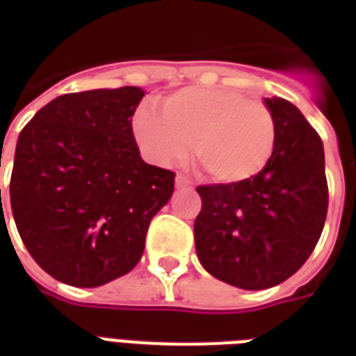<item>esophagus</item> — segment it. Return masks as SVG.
I'll list each match as a JSON object with an SVG mask.
<instances>
[{"instance_id": "1", "label": "esophagus", "mask_w": 356, "mask_h": 356, "mask_svg": "<svg viewBox=\"0 0 356 356\" xmlns=\"http://www.w3.org/2000/svg\"><path fill=\"white\" fill-rule=\"evenodd\" d=\"M175 186H177V188H192V183H190L184 175H177V177H175Z\"/></svg>"}]
</instances>
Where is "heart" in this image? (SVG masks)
<instances>
[{
  "label": "heart",
  "mask_w": 356,
  "mask_h": 356,
  "mask_svg": "<svg viewBox=\"0 0 356 356\" xmlns=\"http://www.w3.org/2000/svg\"><path fill=\"white\" fill-rule=\"evenodd\" d=\"M133 136L151 162L183 159L192 142L194 162L220 184L253 179L275 147V122L264 103L231 88L188 86L162 97L159 111H134Z\"/></svg>",
  "instance_id": "obj_1"
}]
</instances>
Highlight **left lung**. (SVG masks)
<instances>
[{
	"mask_svg": "<svg viewBox=\"0 0 356 356\" xmlns=\"http://www.w3.org/2000/svg\"><path fill=\"white\" fill-rule=\"evenodd\" d=\"M275 147L259 175L197 186L195 253L212 277L242 290L281 284L307 262L325 225L329 190L320 134L296 105L264 97Z\"/></svg>",
	"mask_w": 356,
	"mask_h": 356,
	"instance_id": "1",
	"label": "left lung"
}]
</instances>
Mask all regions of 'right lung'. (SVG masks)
I'll use <instances>...</instances> for the list:
<instances>
[{"mask_svg":"<svg viewBox=\"0 0 356 356\" xmlns=\"http://www.w3.org/2000/svg\"><path fill=\"white\" fill-rule=\"evenodd\" d=\"M138 86L55 97L22 129L10 207L25 248L53 279L96 288L133 270L175 173L142 161ZM1 197V188H0Z\"/></svg>","mask_w":356,"mask_h":356,"instance_id":"obj_1","label":"right lung"}]
</instances>
